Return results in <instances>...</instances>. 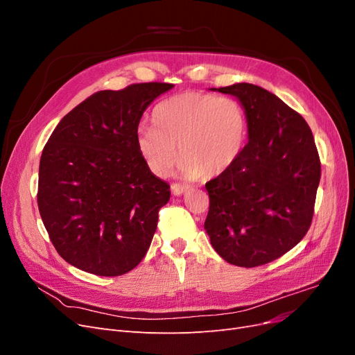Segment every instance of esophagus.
Returning <instances> with one entry per match:
<instances>
[{
  "label": "esophagus",
  "mask_w": 355,
  "mask_h": 355,
  "mask_svg": "<svg viewBox=\"0 0 355 355\" xmlns=\"http://www.w3.org/2000/svg\"><path fill=\"white\" fill-rule=\"evenodd\" d=\"M185 191H187V188L184 185H180V184H173V185H171V192H173L175 196H182Z\"/></svg>",
  "instance_id": "34e87169"
}]
</instances>
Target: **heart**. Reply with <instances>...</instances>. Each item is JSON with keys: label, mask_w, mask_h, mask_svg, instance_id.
Segmentation results:
<instances>
[{"label": "heart", "mask_w": 355, "mask_h": 355, "mask_svg": "<svg viewBox=\"0 0 355 355\" xmlns=\"http://www.w3.org/2000/svg\"><path fill=\"white\" fill-rule=\"evenodd\" d=\"M151 123L153 127L137 130L136 148L158 178L170 173L178 154L184 178L220 176L239 159L247 137L245 114L237 101L200 92L159 102Z\"/></svg>", "instance_id": "b5f03b06"}]
</instances>
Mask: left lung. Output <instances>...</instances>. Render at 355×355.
Here are the masks:
<instances>
[{"instance_id": "left-lung-1", "label": "left lung", "mask_w": 355, "mask_h": 355, "mask_svg": "<svg viewBox=\"0 0 355 355\" xmlns=\"http://www.w3.org/2000/svg\"><path fill=\"white\" fill-rule=\"evenodd\" d=\"M243 105L249 142L234 166L209 180L204 230L225 261L270 263L305 237L321 164L313 132L280 98L249 83L218 89Z\"/></svg>"}]
</instances>
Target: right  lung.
<instances>
[{
  "instance_id": "obj_1",
  "label": "right lung",
  "mask_w": 355,
  "mask_h": 355,
  "mask_svg": "<svg viewBox=\"0 0 355 355\" xmlns=\"http://www.w3.org/2000/svg\"><path fill=\"white\" fill-rule=\"evenodd\" d=\"M173 87L132 84L92 94L51 133L40 159L38 210L58 253L102 277L132 271L146 254L170 198L136 148L142 114Z\"/></svg>"
}]
</instances>
